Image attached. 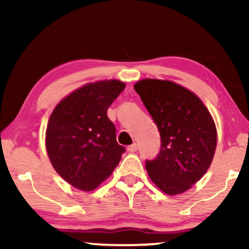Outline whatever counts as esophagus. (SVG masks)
<instances>
[{
	"mask_svg": "<svg viewBox=\"0 0 249 249\" xmlns=\"http://www.w3.org/2000/svg\"><path fill=\"white\" fill-rule=\"evenodd\" d=\"M137 150H138V145H137L136 142H133L132 145H130V146L127 147V151H128V152H136Z\"/></svg>",
	"mask_w": 249,
	"mask_h": 249,
	"instance_id": "esophagus-1",
	"label": "esophagus"
}]
</instances>
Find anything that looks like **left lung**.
Returning <instances> with one entry per match:
<instances>
[{
	"label": "left lung",
	"mask_w": 249,
	"mask_h": 249,
	"mask_svg": "<svg viewBox=\"0 0 249 249\" xmlns=\"http://www.w3.org/2000/svg\"><path fill=\"white\" fill-rule=\"evenodd\" d=\"M134 90L160 132V150L145 165L148 176L166 194L185 192L213 160L216 128L212 116L193 92L173 82L142 79Z\"/></svg>",
	"instance_id": "1"
}]
</instances>
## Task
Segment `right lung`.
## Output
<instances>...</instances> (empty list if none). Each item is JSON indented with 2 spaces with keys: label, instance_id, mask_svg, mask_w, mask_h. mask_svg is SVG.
Masks as SVG:
<instances>
[{
  "label": "right lung",
  "instance_id": "add662e5",
  "mask_svg": "<svg viewBox=\"0 0 249 249\" xmlns=\"http://www.w3.org/2000/svg\"><path fill=\"white\" fill-rule=\"evenodd\" d=\"M124 89V83L116 79L87 84L51 113L45 139L48 156L56 172L78 190H95L111 176L125 152L107 113Z\"/></svg>",
  "mask_w": 249,
  "mask_h": 249
}]
</instances>
